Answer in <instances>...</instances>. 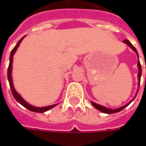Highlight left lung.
<instances>
[{"label":"left lung","instance_id":"1","mask_svg":"<svg viewBox=\"0 0 146 146\" xmlns=\"http://www.w3.org/2000/svg\"><path fill=\"white\" fill-rule=\"evenodd\" d=\"M123 43H125V44H127L130 48H132V50L135 52V53L137 54V57H138V59H139V56H138V53L137 51V49H136V48L132 45V44L130 43V41L129 40H123ZM137 67H138V70H139V73H138L137 75V77H138V88H137V93H136V95H135V97L132 98V100H131L127 104H126V105H124L123 106H122V107H119V108H117V109H110V108H107V107H106V106H101V105H99V104H97L95 103V102H91V104L93 105V106L96 108L97 110H100L101 112H103V113H106V114H114V113H117V112H119V111H121L122 110H123L125 107H127L129 104L132 102V101L135 99V98H136V96H137V94L138 93V90H139V85H140V81H141V63H140V62L138 61L137 62Z\"/></svg>","mask_w":146,"mask_h":146}]
</instances>
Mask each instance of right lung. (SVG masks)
<instances>
[{
  "mask_svg": "<svg viewBox=\"0 0 146 146\" xmlns=\"http://www.w3.org/2000/svg\"><path fill=\"white\" fill-rule=\"evenodd\" d=\"M25 36H23L21 40H20L19 42L17 43V44L15 45L11 53H10V56H9V64L8 67V71H7V77H8V80L9 83V86H10V89H11V92H12V94L14 96V99L20 103L22 106H23L24 107H26L27 109H28L31 111H33V112H36V113H44L45 111H47L48 110L52 109L53 107L56 106L58 104H54V105H52V106H44V107H36V106H31L30 104H28L23 98H22L20 96L19 94L18 93V92L15 90V88L14 87V84H13V80H12V63H13V57H14V54L16 52V50L18 49L19 44L22 42V40H23V38Z\"/></svg>",
  "mask_w": 146,
  "mask_h": 146,
  "instance_id": "1",
  "label": "right lung"
}]
</instances>
